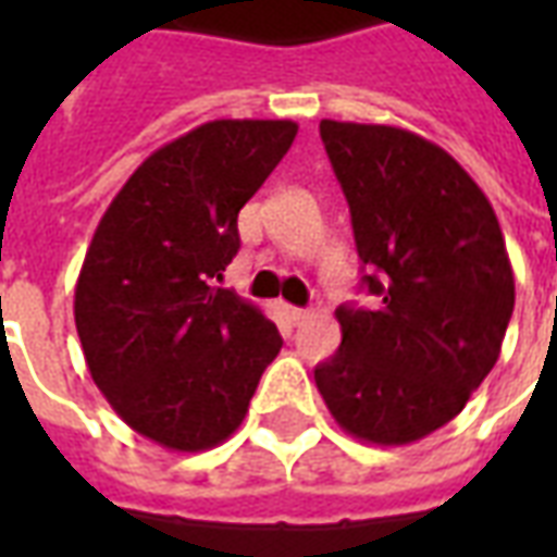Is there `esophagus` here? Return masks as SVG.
Listing matches in <instances>:
<instances>
[{"instance_id": "obj_1", "label": "esophagus", "mask_w": 557, "mask_h": 557, "mask_svg": "<svg viewBox=\"0 0 557 557\" xmlns=\"http://www.w3.org/2000/svg\"><path fill=\"white\" fill-rule=\"evenodd\" d=\"M286 315H289L292 325H304V322L310 319V310H298V307H289V310H286Z\"/></svg>"}]
</instances>
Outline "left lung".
<instances>
[{
  "instance_id": "left-lung-1",
  "label": "left lung",
  "mask_w": 557,
  "mask_h": 557,
  "mask_svg": "<svg viewBox=\"0 0 557 557\" xmlns=\"http://www.w3.org/2000/svg\"><path fill=\"white\" fill-rule=\"evenodd\" d=\"M370 268L373 310L343 304L315 387L361 442L411 444L466 409L513 315V268L490 199L444 148L391 125L322 119Z\"/></svg>"
}]
</instances>
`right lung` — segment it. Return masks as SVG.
<instances>
[{
	"instance_id": "add662e5",
	"label": "right lung",
	"mask_w": 557,
	"mask_h": 557,
	"mask_svg": "<svg viewBox=\"0 0 557 557\" xmlns=\"http://www.w3.org/2000/svg\"><path fill=\"white\" fill-rule=\"evenodd\" d=\"M289 119H218L148 154L95 230L74 319L95 385L131 430L196 454L242 426L274 322L218 286L238 211L289 151Z\"/></svg>"
}]
</instances>
